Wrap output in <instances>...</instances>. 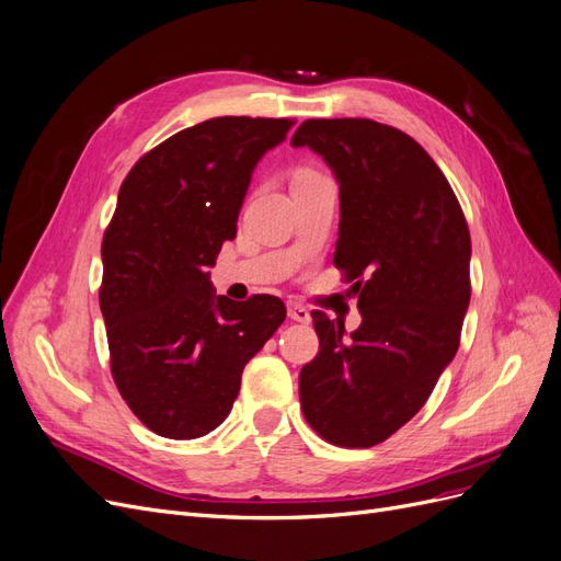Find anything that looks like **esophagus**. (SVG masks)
I'll return each mask as SVG.
<instances>
[{"label": "esophagus", "mask_w": 561, "mask_h": 561, "mask_svg": "<svg viewBox=\"0 0 561 561\" xmlns=\"http://www.w3.org/2000/svg\"><path fill=\"white\" fill-rule=\"evenodd\" d=\"M287 316H290V318H293V320H297V322H309V320H311L309 309H307V307H301V304H297V301H290V304H287Z\"/></svg>", "instance_id": "esophagus-1"}]
</instances>
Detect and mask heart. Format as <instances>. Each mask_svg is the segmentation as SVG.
<instances>
[{
    "label": "heart",
    "mask_w": 561,
    "mask_h": 561,
    "mask_svg": "<svg viewBox=\"0 0 561 561\" xmlns=\"http://www.w3.org/2000/svg\"><path fill=\"white\" fill-rule=\"evenodd\" d=\"M299 171H309V168H299Z\"/></svg>",
    "instance_id": "1"
}]
</instances>
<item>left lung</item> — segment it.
Here are the masks:
<instances>
[{
    "label": "left lung",
    "mask_w": 561,
    "mask_h": 561,
    "mask_svg": "<svg viewBox=\"0 0 561 561\" xmlns=\"http://www.w3.org/2000/svg\"><path fill=\"white\" fill-rule=\"evenodd\" d=\"M339 180L334 266L360 328L313 311L318 355L299 371L309 426L336 447H375L410 421L451 363L470 301V231L437 163L371 118H309L293 135Z\"/></svg>",
    "instance_id": "obj_1"
}]
</instances>
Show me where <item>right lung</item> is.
I'll use <instances>...</instances> for the list:
<instances>
[{
  "label": "right lung",
  "mask_w": 561,
  "mask_h": 561,
  "mask_svg": "<svg viewBox=\"0 0 561 561\" xmlns=\"http://www.w3.org/2000/svg\"><path fill=\"white\" fill-rule=\"evenodd\" d=\"M295 118L217 116L135 161L103 239V309L118 393L161 437L208 435L241 375L285 320L271 295H213L208 266L236 222L252 168Z\"/></svg>",
  "instance_id": "1"
}]
</instances>
